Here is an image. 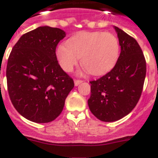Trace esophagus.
I'll return each mask as SVG.
<instances>
[{
    "label": "esophagus",
    "instance_id": "34e87169",
    "mask_svg": "<svg viewBox=\"0 0 158 158\" xmlns=\"http://www.w3.org/2000/svg\"><path fill=\"white\" fill-rule=\"evenodd\" d=\"M82 80H80V79H75V80H74V85H75V86H78V85H79V84H80L82 83Z\"/></svg>",
    "mask_w": 158,
    "mask_h": 158
}]
</instances>
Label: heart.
Wrapping results in <instances>:
<instances>
[{
    "label": "heart",
    "mask_w": 158,
    "mask_h": 158,
    "mask_svg": "<svg viewBox=\"0 0 158 158\" xmlns=\"http://www.w3.org/2000/svg\"><path fill=\"white\" fill-rule=\"evenodd\" d=\"M60 45L56 56L64 71L69 72L81 58V64L90 74L100 75L112 69L120 54V43L113 33L79 32Z\"/></svg>",
    "instance_id": "1"
}]
</instances>
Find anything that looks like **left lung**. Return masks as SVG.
Segmentation results:
<instances>
[{
	"instance_id": "obj_1",
	"label": "left lung",
	"mask_w": 158,
	"mask_h": 158,
	"mask_svg": "<svg viewBox=\"0 0 158 158\" xmlns=\"http://www.w3.org/2000/svg\"><path fill=\"white\" fill-rule=\"evenodd\" d=\"M120 54L110 72L90 81L88 100L91 112L98 120L113 122L127 115L139 100L146 76V60L137 41L117 27Z\"/></svg>"
}]
</instances>
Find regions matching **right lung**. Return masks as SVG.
<instances>
[{
	"instance_id": "right-lung-1",
	"label": "right lung",
	"mask_w": 158,
	"mask_h": 158,
	"mask_svg": "<svg viewBox=\"0 0 158 158\" xmlns=\"http://www.w3.org/2000/svg\"><path fill=\"white\" fill-rule=\"evenodd\" d=\"M64 37L62 29L38 27L21 36L9 56L10 98L16 110L33 122L48 123L59 116L74 86L56 56L57 44Z\"/></svg>"
}]
</instances>
